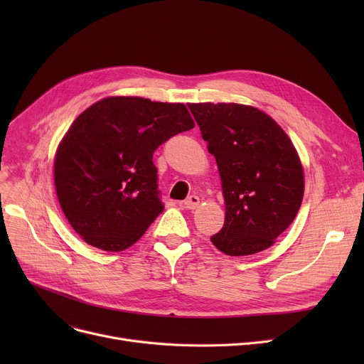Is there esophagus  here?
<instances>
[{"label":"esophagus","mask_w":364,"mask_h":364,"mask_svg":"<svg viewBox=\"0 0 364 364\" xmlns=\"http://www.w3.org/2000/svg\"><path fill=\"white\" fill-rule=\"evenodd\" d=\"M199 203H200L199 196L192 195V196H188V198L184 200V208H186V209H196V208L199 206Z\"/></svg>","instance_id":"34e87169"}]
</instances>
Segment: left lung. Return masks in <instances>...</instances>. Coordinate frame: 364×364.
<instances>
[{"mask_svg":"<svg viewBox=\"0 0 364 364\" xmlns=\"http://www.w3.org/2000/svg\"><path fill=\"white\" fill-rule=\"evenodd\" d=\"M221 178L225 220L211 237L230 257L258 254L295 220L304 169L282 127L265 112L237 103H188Z\"/></svg>","mask_w":364,"mask_h":364,"instance_id":"left-lung-1","label":"left lung"}]
</instances>
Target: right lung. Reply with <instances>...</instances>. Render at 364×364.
Here are the masks:
<instances>
[{
    "instance_id": "right-lung-1",
    "label": "right lung",
    "mask_w": 364,
    "mask_h": 364,
    "mask_svg": "<svg viewBox=\"0 0 364 364\" xmlns=\"http://www.w3.org/2000/svg\"><path fill=\"white\" fill-rule=\"evenodd\" d=\"M195 122L183 103L106 97L76 118L54 156L62 211L81 239L119 252L164 211L153 153Z\"/></svg>"
}]
</instances>
